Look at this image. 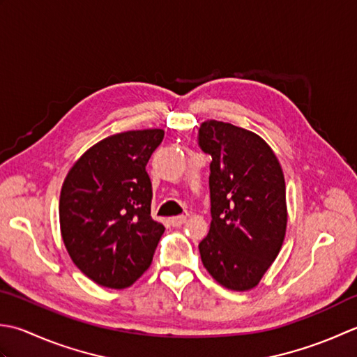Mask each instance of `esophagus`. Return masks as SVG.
<instances>
[{"label":"esophagus","instance_id":"1","mask_svg":"<svg viewBox=\"0 0 357 357\" xmlns=\"http://www.w3.org/2000/svg\"><path fill=\"white\" fill-rule=\"evenodd\" d=\"M188 217L186 215H177V217H171L169 219V223L172 225V227H181L186 222Z\"/></svg>","mask_w":357,"mask_h":357}]
</instances>
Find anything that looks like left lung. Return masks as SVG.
Wrapping results in <instances>:
<instances>
[{"mask_svg":"<svg viewBox=\"0 0 357 357\" xmlns=\"http://www.w3.org/2000/svg\"><path fill=\"white\" fill-rule=\"evenodd\" d=\"M199 146L209 154L211 227L199 243L203 266L228 289L248 291L278 257L287 231L285 178L257 134L208 120Z\"/></svg>","mask_w":357,"mask_h":357,"instance_id":"8db88e82","label":"left lung"}]
</instances>
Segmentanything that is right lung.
<instances>
[{"instance_id":"right-lung-1","label":"right lung","mask_w":357,"mask_h":357,"mask_svg":"<svg viewBox=\"0 0 357 357\" xmlns=\"http://www.w3.org/2000/svg\"><path fill=\"white\" fill-rule=\"evenodd\" d=\"M163 129L128 130L93 144L68 172L60 194L64 246L78 270L121 289L148 270L165 227L152 220L146 165Z\"/></svg>"}]
</instances>
